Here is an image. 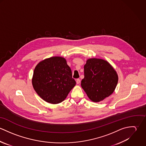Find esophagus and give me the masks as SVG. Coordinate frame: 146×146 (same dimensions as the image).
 <instances>
[{
    "mask_svg": "<svg viewBox=\"0 0 146 146\" xmlns=\"http://www.w3.org/2000/svg\"><path fill=\"white\" fill-rule=\"evenodd\" d=\"M76 83L78 84H79L80 83V79H77L76 80Z\"/></svg>",
    "mask_w": 146,
    "mask_h": 146,
    "instance_id": "esophagus-1",
    "label": "esophagus"
}]
</instances>
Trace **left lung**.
<instances>
[{
  "mask_svg": "<svg viewBox=\"0 0 146 146\" xmlns=\"http://www.w3.org/2000/svg\"><path fill=\"white\" fill-rule=\"evenodd\" d=\"M81 85L89 99L98 102L110 96L118 82L116 71L107 61L97 58L86 61Z\"/></svg>",
  "mask_w": 146,
  "mask_h": 146,
  "instance_id": "left-lung-1",
  "label": "left lung"
}]
</instances>
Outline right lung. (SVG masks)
Listing matches in <instances>:
<instances>
[{"instance_id":"right-lung-1","label":"right lung","mask_w":146,"mask_h":146,"mask_svg":"<svg viewBox=\"0 0 146 146\" xmlns=\"http://www.w3.org/2000/svg\"><path fill=\"white\" fill-rule=\"evenodd\" d=\"M37 94L45 101L57 104L65 100L76 85L66 60L53 57L39 63L35 68L32 80Z\"/></svg>"}]
</instances>
